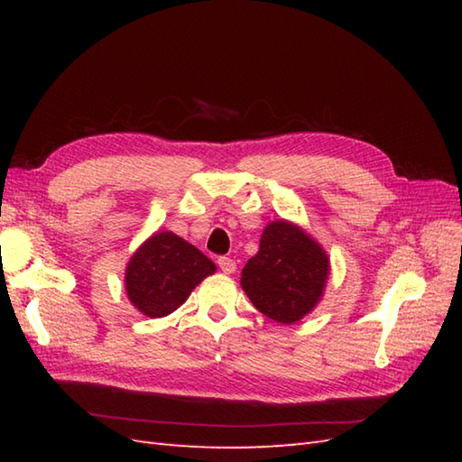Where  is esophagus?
<instances>
[{"label":"esophagus","instance_id":"obj_1","mask_svg":"<svg viewBox=\"0 0 462 462\" xmlns=\"http://www.w3.org/2000/svg\"><path fill=\"white\" fill-rule=\"evenodd\" d=\"M218 266H220V270L224 273H234V272H236V262H234L232 258H228V256H220L218 258Z\"/></svg>","mask_w":462,"mask_h":462}]
</instances>
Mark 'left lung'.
<instances>
[{"label":"left lung","instance_id":"left-lung-1","mask_svg":"<svg viewBox=\"0 0 462 462\" xmlns=\"http://www.w3.org/2000/svg\"><path fill=\"white\" fill-rule=\"evenodd\" d=\"M328 273L329 260L319 244L298 226L280 220L266 226L240 283L263 316L293 323L316 308Z\"/></svg>","mask_w":462,"mask_h":462}]
</instances>
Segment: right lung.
Returning <instances> with one entry per match:
<instances>
[{
  "label": "right lung",
  "instance_id": "right-lung-1",
  "mask_svg": "<svg viewBox=\"0 0 462 462\" xmlns=\"http://www.w3.org/2000/svg\"><path fill=\"white\" fill-rule=\"evenodd\" d=\"M210 258L172 232H159L136 250L126 268V293L144 316L162 318L214 273Z\"/></svg>",
  "mask_w": 462,
  "mask_h": 462
}]
</instances>
